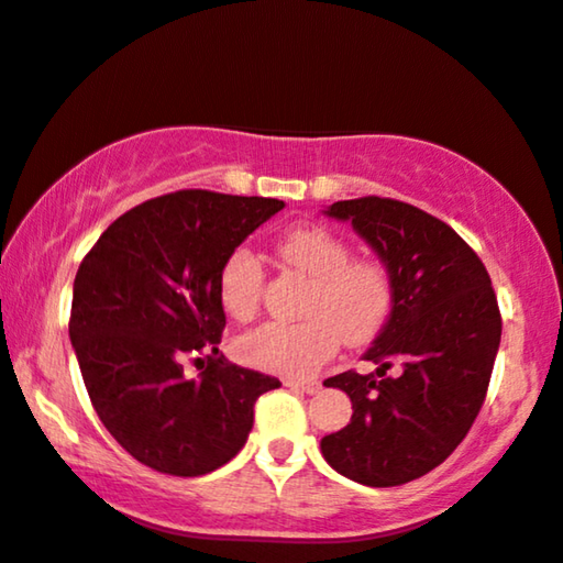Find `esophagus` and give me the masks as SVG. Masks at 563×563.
<instances>
[{
	"mask_svg": "<svg viewBox=\"0 0 563 563\" xmlns=\"http://www.w3.org/2000/svg\"><path fill=\"white\" fill-rule=\"evenodd\" d=\"M284 386L301 390V394H317L320 390V380H284Z\"/></svg>",
	"mask_w": 563,
	"mask_h": 563,
	"instance_id": "obj_1",
	"label": "esophagus"
}]
</instances>
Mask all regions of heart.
Instances as JSON below:
<instances>
[{
	"label": "heart",
	"mask_w": 563,
	"mask_h": 563,
	"mask_svg": "<svg viewBox=\"0 0 563 563\" xmlns=\"http://www.w3.org/2000/svg\"><path fill=\"white\" fill-rule=\"evenodd\" d=\"M287 266L309 276L299 322H266L239 340L243 363L276 376H309L338 353L340 340L365 342L386 324L394 282L376 258H350L345 241L322 225H299L276 243ZM264 266L249 249H235L218 274V297L233 320L256 314Z\"/></svg>",
	"instance_id": "b5f03b06"
}]
</instances>
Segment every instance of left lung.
<instances>
[{"instance_id":"left-lung-1","label":"left lung","mask_w":563,"mask_h":563,"mask_svg":"<svg viewBox=\"0 0 563 563\" xmlns=\"http://www.w3.org/2000/svg\"><path fill=\"white\" fill-rule=\"evenodd\" d=\"M324 216L376 251L394 307L363 355L376 373L324 380L350 396L353 417L322 437V457L368 487L411 483L450 457L477 419L500 347L498 299L475 251L409 202L371 195L332 202Z\"/></svg>"}]
</instances>
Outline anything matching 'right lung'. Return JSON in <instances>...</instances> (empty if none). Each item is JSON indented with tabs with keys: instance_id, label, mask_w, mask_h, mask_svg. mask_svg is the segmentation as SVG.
Listing matches in <instances>:
<instances>
[{
	"instance_id": "right-lung-1",
	"label": "right lung",
	"mask_w": 563,
	"mask_h": 563,
	"mask_svg": "<svg viewBox=\"0 0 563 563\" xmlns=\"http://www.w3.org/2000/svg\"><path fill=\"white\" fill-rule=\"evenodd\" d=\"M284 208L276 198L180 190L117 218L73 282L70 342L109 434L146 467L177 477L231 462L254 404L282 383L218 355V274ZM209 357L198 379L184 361Z\"/></svg>"
}]
</instances>
